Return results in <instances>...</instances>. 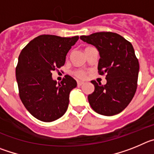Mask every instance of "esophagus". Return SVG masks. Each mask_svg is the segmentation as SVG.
Instances as JSON below:
<instances>
[{
	"label": "esophagus",
	"instance_id": "obj_1",
	"mask_svg": "<svg viewBox=\"0 0 154 154\" xmlns=\"http://www.w3.org/2000/svg\"><path fill=\"white\" fill-rule=\"evenodd\" d=\"M77 84H78V86H81V85H82L84 84L83 82H81V81H78L77 82Z\"/></svg>",
	"mask_w": 154,
	"mask_h": 154
}]
</instances>
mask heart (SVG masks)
Instances as JSON below:
<instances>
[{
  "instance_id": "heart-1",
  "label": "heart",
  "mask_w": 154,
  "mask_h": 154,
  "mask_svg": "<svg viewBox=\"0 0 154 154\" xmlns=\"http://www.w3.org/2000/svg\"><path fill=\"white\" fill-rule=\"evenodd\" d=\"M76 75L79 77V78H85V72H82V71H79L76 72Z\"/></svg>"
}]
</instances>
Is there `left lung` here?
Instances as JSON below:
<instances>
[{"label":"left lung","instance_id":"left-lung-1","mask_svg":"<svg viewBox=\"0 0 154 154\" xmlns=\"http://www.w3.org/2000/svg\"><path fill=\"white\" fill-rule=\"evenodd\" d=\"M80 39L96 48L100 56L99 75L106 74V85L91 82L95 86L88 96L91 107L107 116L119 113L131 102L137 88L140 65L133 45L112 32H96Z\"/></svg>","mask_w":154,"mask_h":154}]
</instances>
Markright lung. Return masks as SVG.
Returning a JSON list of instances; mask_svg holds the SVG:
<instances>
[{"mask_svg": "<svg viewBox=\"0 0 154 154\" xmlns=\"http://www.w3.org/2000/svg\"><path fill=\"white\" fill-rule=\"evenodd\" d=\"M79 36L62 38L43 35L31 40L22 49L16 67L19 96L28 112L43 122L62 117L69 106V94L77 86L66 75L57 82L52 71L65 65L66 55Z\"/></svg>", "mask_w": 154, "mask_h": 154, "instance_id": "add662e5", "label": "right lung"}]
</instances>
